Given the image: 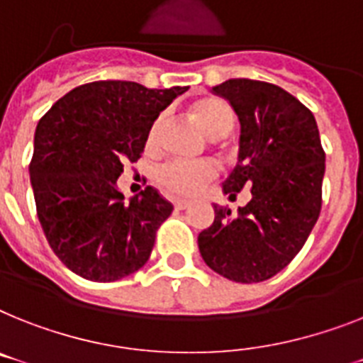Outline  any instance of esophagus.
<instances>
[{"label":"esophagus","instance_id":"esophagus-1","mask_svg":"<svg viewBox=\"0 0 363 363\" xmlns=\"http://www.w3.org/2000/svg\"><path fill=\"white\" fill-rule=\"evenodd\" d=\"M189 206H191V203H189L187 200H176V202H174L176 209H187Z\"/></svg>","mask_w":363,"mask_h":363}]
</instances>
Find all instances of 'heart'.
<instances>
[{"label":"heart","instance_id":"heart-1","mask_svg":"<svg viewBox=\"0 0 363 363\" xmlns=\"http://www.w3.org/2000/svg\"><path fill=\"white\" fill-rule=\"evenodd\" d=\"M193 116L196 118L199 125L202 128L208 137L211 139H223L235 124V113L232 106L223 98L208 96L193 104ZM164 115H157L155 121L150 125L146 135V146L150 150L157 148L163 133ZM217 178V167L209 161L200 163H185V161H172L161 167L157 172V182L169 193L178 196H194L203 189V185Z\"/></svg>","mask_w":363,"mask_h":363}]
</instances>
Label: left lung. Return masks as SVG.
Masks as SVG:
<instances>
[{
    "instance_id": "obj_1",
    "label": "left lung",
    "mask_w": 363,
    "mask_h": 363,
    "mask_svg": "<svg viewBox=\"0 0 363 363\" xmlns=\"http://www.w3.org/2000/svg\"><path fill=\"white\" fill-rule=\"evenodd\" d=\"M241 124L239 157L223 191L235 199L250 189L245 208L215 206V220L199 235L203 262L239 284L269 280L301 252L321 213L325 150L317 122L282 86L228 79L213 86Z\"/></svg>"
}]
</instances>
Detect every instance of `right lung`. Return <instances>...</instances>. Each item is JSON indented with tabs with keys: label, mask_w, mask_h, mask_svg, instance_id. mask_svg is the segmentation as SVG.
<instances>
[{
	"label": "right lung",
	"mask_w": 363,
	"mask_h": 363,
	"mask_svg": "<svg viewBox=\"0 0 363 363\" xmlns=\"http://www.w3.org/2000/svg\"><path fill=\"white\" fill-rule=\"evenodd\" d=\"M185 91L92 81L38 122L29 164L38 220L57 257L81 278L115 282L148 262L174 208L150 185L124 202L116 179L140 157L155 116Z\"/></svg>",
	"instance_id": "1"
}]
</instances>
